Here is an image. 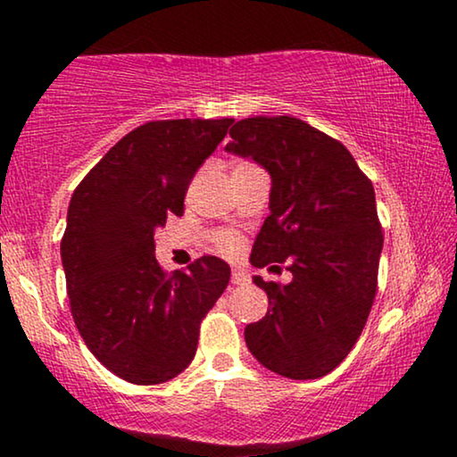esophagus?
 I'll return each instance as SVG.
<instances>
[{
    "instance_id": "34e87169",
    "label": "esophagus",
    "mask_w": 457,
    "mask_h": 457,
    "mask_svg": "<svg viewBox=\"0 0 457 457\" xmlns=\"http://www.w3.org/2000/svg\"><path fill=\"white\" fill-rule=\"evenodd\" d=\"M230 280H233V285H249V277L243 270H233V274H230Z\"/></svg>"
}]
</instances>
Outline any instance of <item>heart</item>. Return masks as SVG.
I'll list each match as a JSON object with an SVG mask.
<instances>
[{
  "instance_id": "b5f03b06",
  "label": "heart",
  "mask_w": 457,
  "mask_h": 457,
  "mask_svg": "<svg viewBox=\"0 0 457 457\" xmlns=\"http://www.w3.org/2000/svg\"><path fill=\"white\" fill-rule=\"evenodd\" d=\"M239 166H249V162H241V164H237L235 168H239ZM220 249H222V252H227V253H233L237 249V237L235 235H222Z\"/></svg>"
}]
</instances>
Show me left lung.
Wrapping results in <instances>:
<instances>
[{
    "label": "left lung",
    "instance_id": "obj_1",
    "mask_svg": "<svg viewBox=\"0 0 457 457\" xmlns=\"http://www.w3.org/2000/svg\"><path fill=\"white\" fill-rule=\"evenodd\" d=\"M230 139L227 152L272 177L252 264L289 262L293 274L289 285L253 278L268 312L247 324L245 343L280 377L320 378L352 352L377 297L383 227L374 187L341 141L295 116L243 118Z\"/></svg>",
    "mask_w": 457,
    "mask_h": 457
}]
</instances>
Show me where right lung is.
Listing matches in <instances>:
<instances>
[{
	"mask_svg": "<svg viewBox=\"0 0 457 457\" xmlns=\"http://www.w3.org/2000/svg\"><path fill=\"white\" fill-rule=\"evenodd\" d=\"M233 118L145 122L124 135L72 193L60 252L71 312L91 353L129 383L160 385L195 358L199 324L230 268L204 255L168 274L155 228L183 216L185 193Z\"/></svg>",
	"mask_w": 457,
	"mask_h": 457,
	"instance_id": "obj_1",
	"label": "right lung"
}]
</instances>
